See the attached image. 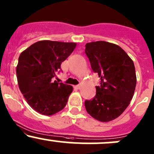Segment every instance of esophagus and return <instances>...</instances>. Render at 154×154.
Instances as JSON below:
<instances>
[{
    "mask_svg": "<svg viewBox=\"0 0 154 154\" xmlns=\"http://www.w3.org/2000/svg\"><path fill=\"white\" fill-rule=\"evenodd\" d=\"M74 88H77V89H80V85H75V86H74Z\"/></svg>",
    "mask_w": 154,
    "mask_h": 154,
    "instance_id": "34e87169",
    "label": "esophagus"
}]
</instances>
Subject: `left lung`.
<instances>
[{
    "label": "left lung",
    "mask_w": 154,
    "mask_h": 154,
    "mask_svg": "<svg viewBox=\"0 0 154 154\" xmlns=\"http://www.w3.org/2000/svg\"><path fill=\"white\" fill-rule=\"evenodd\" d=\"M85 52L101 80L93 100H85V109L100 122L114 120L134 96L137 84L134 62L120 46L106 41L86 43Z\"/></svg>",
    "instance_id": "8db88e82"
}]
</instances>
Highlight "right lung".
<instances>
[{"instance_id":"right-lung-1","label":"right lung","mask_w":154,"mask_h":154,"mask_svg":"<svg viewBox=\"0 0 154 154\" xmlns=\"http://www.w3.org/2000/svg\"><path fill=\"white\" fill-rule=\"evenodd\" d=\"M76 46V43L40 40L20 54L16 68L19 88L39 114L51 116L66 106L73 87L52 78Z\"/></svg>"}]
</instances>
